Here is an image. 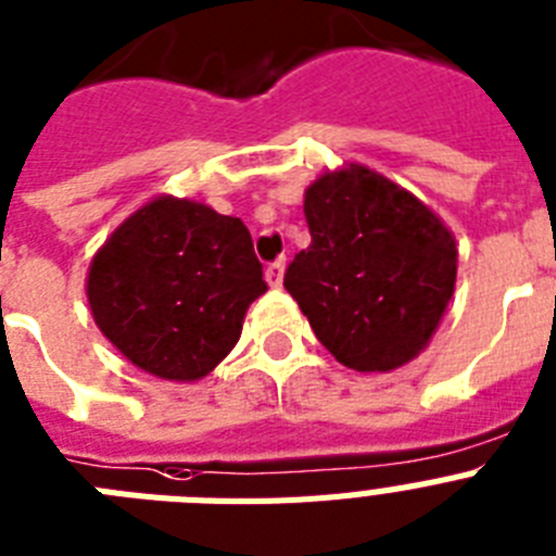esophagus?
<instances>
[{
  "label": "esophagus",
  "instance_id": "1",
  "mask_svg": "<svg viewBox=\"0 0 556 556\" xmlns=\"http://www.w3.org/2000/svg\"><path fill=\"white\" fill-rule=\"evenodd\" d=\"M282 274H286V260H274V263H268V268H265V279H268V286L270 288L282 286Z\"/></svg>",
  "mask_w": 556,
  "mask_h": 556
}]
</instances>
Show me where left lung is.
<instances>
[{
    "label": "left lung",
    "mask_w": 556,
    "mask_h": 556,
    "mask_svg": "<svg viewBox=\"0 0 556 556\" xmlns=\"http://www.w3.org/2000/svg\"><path fill=\"white\" fill-rule=\"evenodd\" d=\"M311 245L286 288L316 339L358 372H390L429 344L455 291L458 245L421 200L362 163L305 191Z\"/></svg>",
    "instance_id": "1"
}]
</instances>
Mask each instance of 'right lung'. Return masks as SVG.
I'll list each match as a JSON object with an SVG mask.
<instances>
[{
	"label": "right lung",
	"instance_id": "obj_1",
	"mask_svg": "<svg viewBox=\"0 0 556 556\" xmlns=\"http://www.w3.org/2000/svg\"><path fill=\"white\" fill-rule=\"evenodd\" d=\"M268 291L240 217L172 194L149 200L92 256L87 302L135 367L198 381L220 365Z\"/></svg>",
	"mask_w": 556,
	"mask_h": 556
}]
</instances>
